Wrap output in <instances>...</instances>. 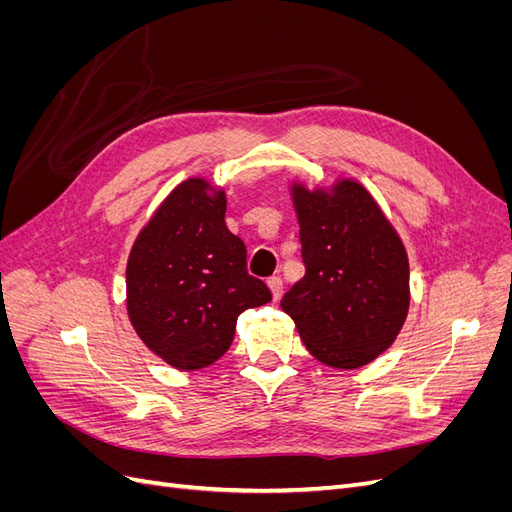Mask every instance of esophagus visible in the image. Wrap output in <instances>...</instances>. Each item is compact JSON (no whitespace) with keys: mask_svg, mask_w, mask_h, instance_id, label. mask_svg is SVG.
Wrapping results in <instances>:
<instances>
[{"mask_svg":"<svg viewBox=\"0 0 512 512\" xmlns=\"http://www.w3.org/2000/svg\"><path fill=\"white\" fill-rule=\"evenodd\" d=\"M269 288H271V292H273V299H275V301H280L282 292H284V282H282V277H280V275H273V277H269Z\"/></svg>","mask_w":512,"mask_h":512,"instance_id":"1","label":"esophagus"}]
</instances>
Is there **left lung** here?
Instances as JSON below:
<instances>
[{
    "label": "left lung",
    "instance_id": "obj_1",
    "mask_svg": "<svg viewBox=\"0 0 512 512\" xmlns=\"http://www.w3.org/2000/svg\"><path fill=\"white\" fill-rule=\"evenodd\" d=\"M305 275L282 299L305 348L337 369L389 348L410 305L406 247L361 183L331 190L292 185Z\"/></svg>",
    "mask_w": 512,
    "mask_h": 512
}]
</instances>
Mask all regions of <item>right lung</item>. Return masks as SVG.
Masks as SVG:
<instances>
[{
  "instance_id": "right-lung-1",
  "label": "right lung",
  "mask_w": 512,
  "mask_h": 512,
  "mask_svg": "<svg viewBox=\"0 0 512 512\" xmlns=\"http://www.w3.org/2000/svg\"><path fill=\"white\" fill-rule=\"evenodd\" d=\"M226 194L179 183L136 237L126 269L128 316L145 346L177 369L207 367L230 348L237 318L271 301L247 273L245 243L226 222Z\"/></svg>"
}]
</instances>
